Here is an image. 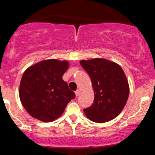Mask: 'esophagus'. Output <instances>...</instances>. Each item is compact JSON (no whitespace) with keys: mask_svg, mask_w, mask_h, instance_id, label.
Masks as SVG:
<instances>
[{"mask_svg":"<svg viewBox=\"0 0 155 155\" xmlns=\"http://www.w3.org/2000/svg\"><path fill=\"white\" fill-rule=\"evenodd\" d=\"M81 90H76V91H75V95H76V96H79V95L81 94Z\"/></svg>","mask_w":155,"mask_h":155,"instance_id":"34e87169","label":"esophagus"}]
</instances>
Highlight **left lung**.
I'll use <instances>...</instances> for the list:
<instances>
[{
    "label": "left lung",
    "mask_w": 155,
    "mask_h": 155,
    "mask_svg": "<svg viewBox=\"0 0 155 155\" xmlns=\"http://www.w3.org/2000/svg\"><path fill=\"white\" fill-rule=\"evenodd\" d=\"M80 63L90 77L94 91L93 103L84 109L86 116L96 123L112 120L121 112L129 96V84L123 69L118 64L101 58Z\"/></svg>",
    "instance_id": "obj_1"
}]
</instances>
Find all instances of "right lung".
Returning <instances> with one entry per match:
<instances>
[{"label":"right lung","instance_id":"right-lung-1","mask_svg":"<svg viewBox=\"0 0 155 155\" xmlns=\"http://www.w3.org/2000/svg\"><path fill=\"white\" fill-rule=\"evenodd\" d=\"M69 63L58 59L43 60L28 67L19 85L22 105L31 117L51 122L60 117L68 102L75 97L62 80Z\"/></svg>","mask_w":155,"mask_h":155}]
</instances>
